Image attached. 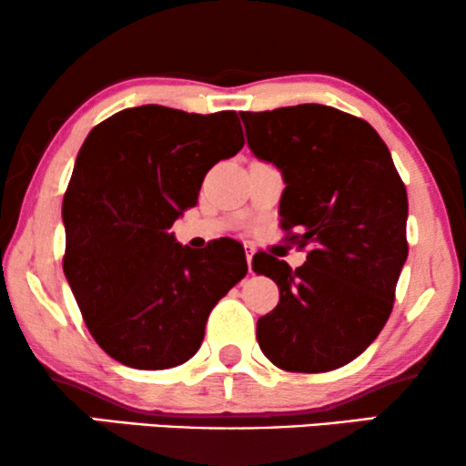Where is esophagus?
<instances>
[{
	"instance_id": "34e87169",
	"label": "esophagus",
	"mask_w": 466,
	"mask_h": 466,
	"mask_svg": "<svg viewBox=\"0 0 466 466\" xmlns=\"http://www.w3.org/2000/svg\"><path fill=\"white\" fill-rule=\"evenodd\" d=\"M252 258H254V248L250 244H246V260H248V271L252 273Z\"/></svg>"
}]
</instances>
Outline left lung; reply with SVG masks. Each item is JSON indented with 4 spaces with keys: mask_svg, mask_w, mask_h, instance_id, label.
I'll return each instance as SVG.
<instances>
[{
    "mask_svg": "<svg viewBox=\"0 0 466 466\" xmlns=\"http://www.w3.org/2000/svg\"><path fill=\"white\" fill-rule=\"evenodd\" d=\"M239 116L252 155L282 171V227L311 246L297 269L254 254L252 269L279 289L257 322L258 346L284 371H333L371 346L392 311L407 260L405 184L378 131L352 114L301 104Z\"/></svg>",
    "mask_w": 466,
    "mask_h": 466,
    "instance_id": "1",
    "label": "left lung"
}]
</instances>
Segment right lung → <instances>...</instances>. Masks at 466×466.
<instances>
[{
    "label": "right lung",
    "mask_w": 466,
    "mask_h": 466,
    "mask_svg": "<svg viewBox=\"0 0 466 466\" xmlns=\"http://www.w3.org/2000/svg\"><path fill=\"white\" fill-rule=\"evenodd\" d=\"M241 148L233 110L127 107L86 136L63 197V271L114 360L146 371L187 362L209 311L248 273L239 241L222 238L195 252L169 233L208 171Z\"/></svg>",
    "instance_id": "1"
}]
</instances>
